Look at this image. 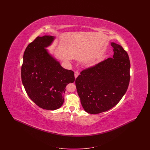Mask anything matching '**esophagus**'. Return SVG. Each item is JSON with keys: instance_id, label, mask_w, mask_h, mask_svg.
<instances>
[{"instance_id": "1", "label": "esophagus", "mask_w": 150, "mask_h": 150, "mask_svg": "<svg viewBox=\"0 0 150 150\" xmlns=\"http://www.w3.org/2000/svg\"><path fill=\"white\" fill-rule=\"evenodd\" d=\"M79 75V74L78 72H75V74H74V75H75V79Z\"/></svg>"}]
</instances>
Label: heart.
<instances>
[{
    "mask_svg": "<svg viewBox=\"0 0 150 150\" xmlns=\"http://www.w3.org/2000/svg\"><path fill=\"white\" fill-rule=\"evenodd\" d=\"M97 64V61H91L88 64V66L89 67H94V66H96Z\"/></svg>",
    "mask_w": 150,
    "mask_h": 150,
    "instance_id": "1",
    "label": "heart"
}]
</instances>
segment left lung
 <instances>
[{
	"label": "left lung",
	"mask_w": 150,
	"mask_h": 150,
	"mask_svg": "<svg viewBox=\"0 0 150 150\" xmlns=\"http://www.w3.org/2000/svg\"><path fill=\"white\" fill-rule=\"evenodd\" d=\"M111 45L114 52L112 58L83 70L75 80L81 105L89 114H100L114 107L128 88V54L121 45L114 42Z\"/></svg>",
	"instance_id": "1"
}]
</instances>
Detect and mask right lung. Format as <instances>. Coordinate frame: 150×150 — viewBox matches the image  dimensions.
<instances>
[{
  "mask_svg": "<svg viewBox=\"0 0 150 150\" xmlns=\"http://www.w3.org/2000/svg\"><path fill=\"white\" fill-rule=\"evenodd\" d=\"M54 36H38L30 43L23 56V86L36 105L55 110L64 102L65 88L75 81L74 72L62 67L47 49L55 40Z\"/></svg>",
  "mask_w": 150,
  "mask_h": 150,
  "instance_id": "1",
  "label": "right lung"
}]
</instances>
